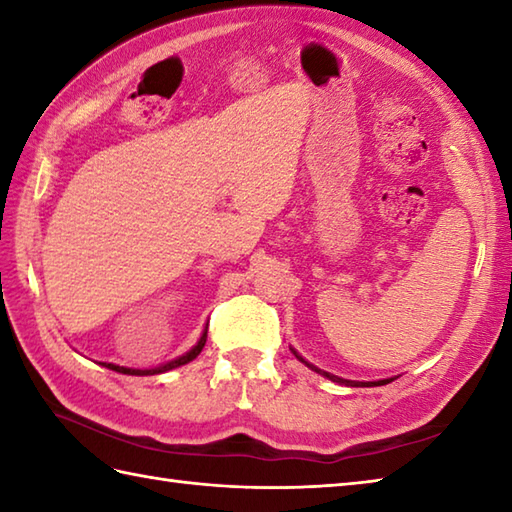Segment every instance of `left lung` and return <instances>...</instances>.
Returning a JSON list of instances; mask_svg holds the SVG:
<instances>
[{"mask_svg":"<svg viewBox=\"0 0 512 512\" xmlns=\"http://www.w3.org/2000/svg\"><path fill=\"white\" fill-rule=\"evenodd\" d=\"M292 350V354H295L299 361L303 363V365H308L312 372H317V374H321V376H325V378H330L332 383H339V385H347V387H380V385H387V383H391V380L394 378H383V380H347V378H341V376H334V374H330V372H323V369H319L317 365H312V363H308L306 358H303L295 347H290Z\"/></svg>","mask_w":512,"mask_h":512,"instance_id":"1","label":"left lung"}]
</instances>
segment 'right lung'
Returning <instances> with one entry per match:
<instances>
[{
  "instance_id": "add662e5",
  "label": "right lung",
  "mask_w": 512,
  "mask_h": 512,
  "mask_svg": "<svg viewBox=\"0 0 512 512\" xmlns=\"http://www.w3.org/2000/svg\"><path fill=\"white\" fill-rule=\"evenodd\" d=\"M204 343H206V325H204V330H202V334H200L198 343H195L189 352H184L182 356L173 358V361H169V363H162V365H158V367H149V369L121 367V365H114V363H99V365H103V367H107V369H114V372H118V374H129V376H154V374H165V372H169V369H176V367H180V365L191 363L193 358L202 352Z\"/></svg>"
}]
</instances>
